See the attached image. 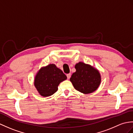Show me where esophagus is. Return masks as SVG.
I'll return each instance as SVG.
<instances>
[{
    "mask_svg": "<svg viewBox=\"0 0 133 133\" xmlns=\"http://www.w3.org/2000/svg\"><path fill=\"white\" fill-rule=\"evenodd\" d=\"M67 79H69L71 77V74H67Z\"/></svg>",
    "mask_w": 133,
    "mask_h": 133,
    "instance_id": "1",
    "label": "esophagus"
}]
</instances>
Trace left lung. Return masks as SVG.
Listing matches in <instances>:
<instances>
[{
  "mask_svg": "<svg viewBox=\"0 0 133 133\" xmlns=\"http://www.w3.org/2000/svg\"><path fill=\"white\" fill-rule=\"evenodd\" d=\"M76 72L72 74L70 81L77 91L88 94L95 91L101 83L99 71L94 67L83 62L76 63Z\"/></svg>",
  "mask_w": 133,
  "mask_h": 133,
  "instance_id": "obj_1",
  "label": "left lung"
}]
</instances>
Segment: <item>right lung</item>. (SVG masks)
<instances>
[{
  "instance_id": "obj_1",
  "label": "right lung",
  "mask_w": 133,
  "mask_h": 133,
  "mask_svg": "<svg viewBox=\"0 0 133 133\" xmlns=\"http://www.w3.org/2000/svg\"><path fill=\"white\" fill-rule=\"evenodd\" d=\"M67 79L62 71L54 64H50L41 68L35 79V86L42 96L48 97L58 90L60 83Z\"/></svg>"
}]
</instances>
